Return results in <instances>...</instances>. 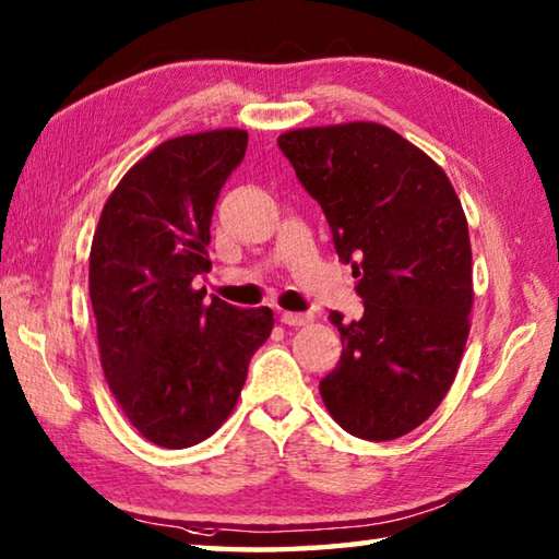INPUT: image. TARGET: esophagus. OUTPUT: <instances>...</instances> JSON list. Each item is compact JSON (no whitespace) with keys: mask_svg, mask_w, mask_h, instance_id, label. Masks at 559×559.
Here are the masks:
<instances>
[{"mask_svg":"<svg viewBox=\"0 0 559 559\" xmlns=\"http://www.w3.org/2000/svg\"><path fill=\"white\" fill-rule=\"evenodd\" d=\"M310 320H313V316H310V313H290V310H283V313H281V323L283 325L298 328V325H308Z\"/></svg>","mask_w":559,"mask_h":559,"instance_id":"1","label":"esophagus"}]
</instances>
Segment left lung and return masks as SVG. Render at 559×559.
I'll return each mask as SVG.
<instances>
[{
	"instance_id": "8db88e82",
	"label": "left lung",
	"mask_w": 559,
	"mask_h": 559,
	"mask_svg": "<svg viewBox=\"0 0 559 559\" xmlns=\"http://www.w3.org/2000/svg\"><path fill=\"white\" fill-rule=\"evenodd\" d=\"M278 147L320 204L365 316L333 310L343 357L320 382L353 437L392 441L451 390L471 330L468 224L443 169L380 122L300 128Z\"/></svg>"
}]
</instances>
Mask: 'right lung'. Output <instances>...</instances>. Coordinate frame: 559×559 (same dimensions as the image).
<instances>
[{
  "label": "right lung",
  "mask_w": 559,
  "mask_h": 559,
  "mask_svg": "<svg viewBox=\"0 0 559 559\" xmlns=\"http://www.w3.org/2000/svg\"><path fill=\"white\" fill-rule=\"evenodd\" d=\"M246 143V130L224 128L157 145L112 189L93 234L103 374L132 427L163 449L194 447L222 427L273 330L271 308L206 302L192 286L212 269L214 204Z\"/></svg>",
  "instance_id": "1"
}]
</instances>
